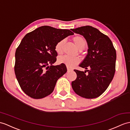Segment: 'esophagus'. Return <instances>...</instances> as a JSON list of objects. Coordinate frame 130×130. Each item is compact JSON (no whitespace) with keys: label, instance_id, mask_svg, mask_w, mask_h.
<instances>
[{"label":"esophagus","instance_id":"1","mask_svg":"<svg viewBox=\"0 0 130 130\" xmlns=\"http://www.w3.org/2000/svg\"><path fill=\"white\" fill-rule=\"evenodd\" d=\"M73 71L72 69H71V68L67 67V71L68 72H70V71Z\"/></svg>","mask_w":130,"mask_h":130}]
</instances>
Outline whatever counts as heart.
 Returning <instances> with one entry per match:
<instances>
[{
	"label": "heart",
	"instance_id": "heart-1",
	"mask_svg": "<svg viewBox=\"0 0 130 130\" xmlns=\"http://www.w3.org/2000/svg\"><path fill=\"white\" fill-rule=\"evenodd\" d=\"M72 40L76 47L79 50L84 49L87 45V40L85 38L80 35H76L72 38ZM65 43V40L63 39L56 43L55 50L58 54H61L63 51V47ZM80 62V60L77 57H73L68 56L60 57L58 59V62L59 64H64L69 68H73L77 65Z\"/></svg>",
	"mask_w": 130,
	"mask_h": 130
}]
</instances>
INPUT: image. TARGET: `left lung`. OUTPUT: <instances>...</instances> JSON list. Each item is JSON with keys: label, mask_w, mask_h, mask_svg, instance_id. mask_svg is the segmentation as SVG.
I'll use <instances>...</instances> for the list:
<instances>
[{"label": "left lung", "mask_w": 130, "mask_h": 130, "mask_svg": "<svg viewBox=\"0 0 130 130\" xmlns=\"http://www.w3.org/2000/svg\"><path fill=\"white\" fill-rule=\"evenodd\" d=\"M72 31L83 36L87 40L88 54L79 67L89 69L84 72L74 69L77 77L72 82V88L83 98H97L106 90L114 76L116 50L109 37L96 28L84 26ZM87 71V75L85 74Z\"/></svg>", "instance_id": "obj_1"}]
</instances>
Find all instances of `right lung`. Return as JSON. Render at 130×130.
<instances>
[{"label":"right lung","instance_id":"right-lung-1","mask_svg":"<svg viewBox=\"0 0 130 130\" xmlns=\"http://www.w3.org/2000/svg\"><path fill=\"white\" fill-rule=\"evenodd\" d=\"M74 33L67 29L43 26L27 34L15 52L14 71L24 92L34 99L51 94L58 79L67 72L64 64L53 66L59 41Z\"/></svg>","mask_w":130,"mask_h":130}]
</instances>
